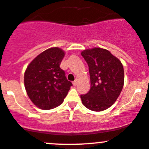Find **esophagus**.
<instances>
[{"instance_id": "esophagus-1", "label": "esophagus", "mask_w": 149, "mask_h": 149, "mask_svg": "<svg viewBox=\"0 0 149 149\" xmlns=\"http://www.w3.org/2000/svg\"><path fill=\"white\" fill-rule=\"evenodd\" d=\"M77 84H78V81L77 80H75L73 82V84L74 85V86H76V85H77Z\"/></svg>"}]
</instances>
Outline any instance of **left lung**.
<instances>
[{"label":"left lung","instance_id":"8db88e82","mask_svg":"<svg viewBox=\"0 0 149 149\" xmlns=\"http://www.w3.org/2000/svg\"><path fill=\"white\" fill-rule=\"evenodd\" d=\"M89 66L91 86L89 92L81 95L83 105L94 111L106 110L113 105L124 86V68L120 60L109 51L93 48L82 52Z\"/></svg>","mask_w":149,"mask_h":149}]
</instances>
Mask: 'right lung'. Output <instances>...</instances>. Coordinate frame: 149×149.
I'll use <instances>...</instances> for the list:
<instances>
[{
    "label": "right lung",
    "mask_w": 149,
    "mask_h": 149,
    "mask_svg": "<svg viewBox=\"0 0 149 149\" xmlns=\"http://www.w3.org/2000/svg\"><path fill=\"white\" fill-rule=\"evenodd\" d=\"M64 56L61 49L50 48L37 56L26 69V92L32 102L41 109H52L62 104L73 86L60 67Z\"/></svg>",
    "instance_id": "right-lung-1"
}]
</instances>
